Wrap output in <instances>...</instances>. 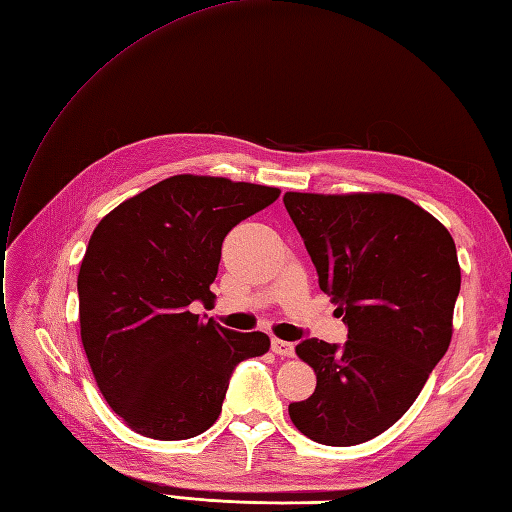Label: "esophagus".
I'll list each match as a JSON object with an SVG mask.
<instances>
[{"label":"esophagus","mask_w":512,"mask_h":512,"mask_svg":"<svg viewBox=\"0 0 512 512\" xmlns=\"http://www.w3.org/2000/svg\"><path fill=\"white\" fill-rule=\"evenodd\" d=\"M271 350H274L280 357H293V352H295L291 342H285V339H278V337L271 339Z\"/></svg>","instance_id":"34e87169"}]
</instances>
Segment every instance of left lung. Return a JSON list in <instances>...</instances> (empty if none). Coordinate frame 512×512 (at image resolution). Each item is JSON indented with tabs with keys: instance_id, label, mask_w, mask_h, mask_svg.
<instances>
[{
	"instance_id": "1",
	"label": "left lung",
	"mask_w": 512,
	"mask_h": 512,
	"mask_svg": "<svg viewBox=\"0 0 512 512\" xmlns=\"http://www.w3.org/2000/svg\"><path fill=\"white\" fill-rule=\"evenodd\" d=\"M282 201L348 326L344 346L315 337L295 346L317 385L289 416L320 445H359L410 410L445 357L460 293L456 243L429 212L388 192H287Z\"/></svg>"
}]
</instances>
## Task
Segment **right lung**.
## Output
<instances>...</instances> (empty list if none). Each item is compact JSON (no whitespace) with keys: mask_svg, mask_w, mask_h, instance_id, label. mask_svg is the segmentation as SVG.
<instances>
[{"mask_svg":"<svg viewBox=\"0 0 512 512\" xmlns=\"http://www.w3.org/2000/svg\"><path fill=\"white\" fill-rule=\"evenodd\" d=\"M278 197L269 186L175 175L96 225L78 271L81 339L102 396L133 431L203 434L234 368L269 350L265 333L206 322L190 304L214 298L227 232Z\"/></svg>","mask_w":512,"mask_h":512,"instance_id":"add662e5","label":"right lung"}]
</instances>
